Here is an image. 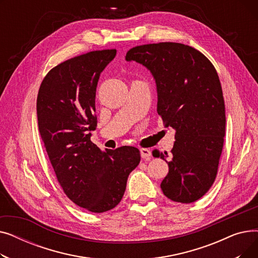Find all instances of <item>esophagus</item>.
I'll return each instance as SVG.
<instances>
[{"label": "esophagus", "mask_w": 258, "mask_h": 258, "mask_svg": "<svg viewBox=\"0 0 258 258\" xmlns=\"http://www.w3.org/2000/svg\"><path fill=\"white\" fill-rule=\"evenodd\" d=\"M140 155L143 159H150L151 156H152V153H151L150 150H147V148H141Z\"/></svg>", "instance_id": "34e87169"}]
</instances>
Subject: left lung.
Listing matches in <instances>:
<instances>
[{
    "label": "left lung",
    "instance_id": "left-lung-1",
    "mask_svg": "<svg viewBox=\"0 0 258 258\" xmlns=\"http://www.w3.org/2000/svg\"><path fill=\"white\" fill-rule=\"evenodd\" d=\"M125 59L143 64L157 86V112L175 131L169 171L161 183L173 202L192 203L212 186L222 155L226 115L222 86L211 61L179 43L137 46Z\"/></svg>",
    "mask_w": 258,
    "mask_h": 258
}]
</instances>
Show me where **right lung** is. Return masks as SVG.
<instances>
[{"instance_id":"right-lung-1","label":"right lung","mask_w":258,"mask_h":258,"mask_svg":"<svg viewBox=\"0 0 258 258\" xmlns=\"http://www.w3.org/2000/svg\"><path fill=\"white\" fill-rule=\"evenodd\" d=\"M115 56V49L92 51L54 67L36 100L39 134L58 183L77 206L95 213L119 204L141 159L134 146L102 152L91 141L99 76Z\"/></svg>"}]
</instances>
